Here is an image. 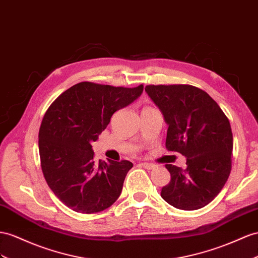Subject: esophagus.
Returning <instances> with one entry per match:
<instances>
[{
  "instance_id": "esophagus-1",
  "label": "esophagus",
  "mask_w": 258,
  "mask_h": 258,
  "mask_svg": "<svg viewBox=\"0 0 258 258\" xmlns=\"http://www.w3.org/2000/svg\"><path fill=\"white\" fill-rule=\"evenodd\" d=\"M141 164H142L143 168L147 169V170H153V169L156 167L155 164H153V163H147V162H143V163H141Z\"/></svg>"
}]
</instances>
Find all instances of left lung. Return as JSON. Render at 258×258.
Wrapping results in <instances>:
<instances>
[{"mask_svg":"<svg viewBox=\"0 0 258 258\" xmlns=\"http://www.w3.org/2000/svg\"><path fill=\"white\" fill-rule=\"evenodd\" d=\"M145 90L168 124L166 147L186 157V169L166 164L171 174L161 197L171 206L196 210L220 193L231 172L230 122L207 92L190 85H148Z\"/></svg>","mask_w":258,"mask_h":258,"instance_id":"1","label":"left lung"}]
</instances>
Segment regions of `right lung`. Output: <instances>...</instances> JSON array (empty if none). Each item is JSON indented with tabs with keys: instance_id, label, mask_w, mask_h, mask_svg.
I'll list each match as a JSON object with an SVG mask.
<instances>
[{
	"instance_id": "right-lung-1",
	"label": "right lung",
	"mask_w": 258,
	"mask_h": 258,
	"mask_svg": "<svg viewBox=\"0 0 258 258\" xmlns=\"http://www.w3.org/2000/svg\"><path fill=\"white\" fill-rule=\"evenodd\" d=\"M144 86L114 87L90 82L65 90L45 112L39 130L41 169L49 187L69 208L95 214L121 195L133 163L94 159L91 142L108 126L115 111L142 95Z\"/></svg>"
}]
</instances>
